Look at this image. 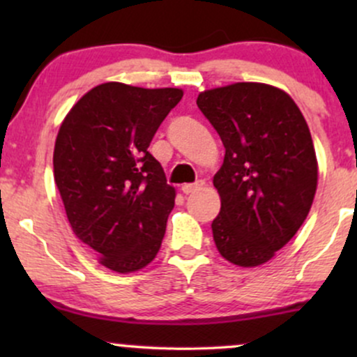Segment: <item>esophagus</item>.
Masks as SVG:
<instances>
[{
    "instance_id": "obj_1",
    "label": "esophagus",
    "mask_w": 357,
    "mask_h": 357,
    "mask_svg": "<svg viewBox=\"0 0 357 357\" xmlns=\"http://www.w3.org/2000/svg\"><path fill=\"white\" fill-rule=\"evenodd\" d=\"M203 181H198V183H192V184H183L181 186V191L184 192V195H191V192L198 191L199 188H203Z\"/></svg>"
}]
</instances>
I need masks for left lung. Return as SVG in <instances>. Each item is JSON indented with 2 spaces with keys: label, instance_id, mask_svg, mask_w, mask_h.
<instances>
[{
  "label": "left lung",
  "instance_id": "left-lung-1",
  "mask_svg": "<svg viewBox=\"0 0 357 357\" xmlns=\"http://www.w3.org/2000/svg\"><path fill=\"white\" fill-rule=\"evenodd\" d=\"M225 146L213 178L221 208L213 220L220 255L257 267L292 240L312 206L317 159L301 109L284 90L238 82L196 100Z\"/></svg>",
  "mask_w": 357,
  "mask_h": 357
}]
</instances>
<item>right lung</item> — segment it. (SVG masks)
I'll list each match as a JSON object with an SVG mask.
<instances>
[{"label": "right lung", "mask_w": 357, "mask_h": 357, "mask_svg": "<svg viewBox=\"0 0 357 357\" xmlns=\"http://www.w3.org/2000/svg\"><path fill=\"white\" fill-rule=\"evenodd\" d=\"M181 89L107 82L61 122L53 176L73 233L104 267L129 273L154 260L176 191L147 151Z\"/></svg>", "instance_id": "right-lung-1"}]
</instances>
